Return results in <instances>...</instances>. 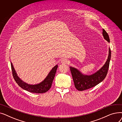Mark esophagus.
Returning a JSON list of instances; mask_svg holds the SVG:
<instances>
[{
	"instance_id": "1",
	"label": "esophagus",
	"mask_w": 122,
	"mask_h": 122,
	"mask_svg": "<svg viewBox=\"0 0 122 122\" xmlns=\"http://www.w3.org/2000/svg\"><path fill=\"white\" fill-rule=\"evenodd\" d=\"M61 62L63 64H66L68 63V60L66 59H62L61 61Z\"/></svg>"
}]
</instances>
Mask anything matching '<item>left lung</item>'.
I'll list each match as a JSON object with an SVG mask.
<instances>
[{
  "instance_id": "1",
  "label": "left lung",
  "mask_w": 122,
  "mask_h": 122,
  "mask_svg": "<svg viewBox=\"0 0 122 122\" xmlns=\"http://www.w3.org/2000/svg\"><path fill=\"white\" fill-rule=\"evenodd\" d=\"M102 31V35L104 38L108 42H110L109 37L108 34L104 29H103ZM111 55L110 48L109 47L108 56L103 66L97 71L90 75H85L76 68L70 67L75 87L78 91H82L94 87L103 81L108 72L111 59Z\"/></svg>"
}]
</instances>
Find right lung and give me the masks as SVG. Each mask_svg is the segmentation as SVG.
I'll use <instances>...</instances> for the list:
<instances>
[{
    "label": "right lung",
    "mask_w": 122,
    "mask_h": 122,
    "mask_svg": "<svg viewBox=\"0 0 122 122\" xmlns=\"http://www.w3.org/2000/svg\"><path fill=\"white\" fill-rule=\"evenodd\" d=\"M11 66L13 76V78L17 82V84L24 90L36 93H42L46 92L49 90L51 86V85H52L53 79L55 77L56 70L58 68L57 65L52 68L47 76H46V78L39 84L30 85L24 82L19 77L11 62Z\"/></svg>",
    "instance_id": "1"
}]
</instances>
